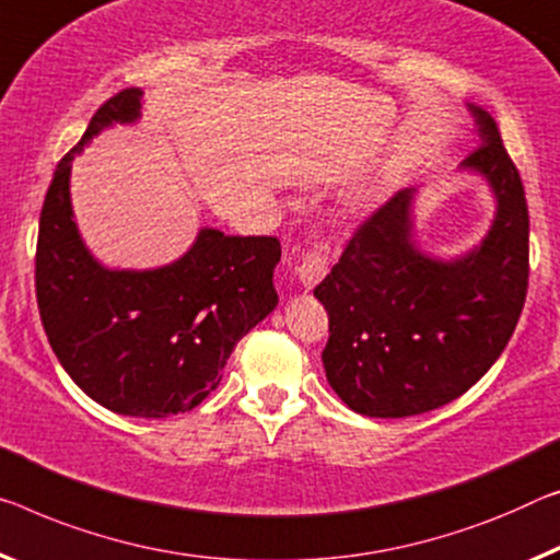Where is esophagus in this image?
<instances>
[{
  "instance_id": "obj_1",
  "label": "esophagus",
  "mask_w": 560,
  "mask_h": 560,
  "mask_svg": "<svg viewBox=\"0 0 560 560\" xmlns=\"http://www.w3.org/2000/svg\"><path fill=\"white\" fill-rule=\"evenodd\" d=\"M330 270V243L328 240H320V243H313V247L303 255V260L295 268L298 280L303 288H315L325 275Z\"/></svg>"
}]
</instances>
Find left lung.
I'll list each match as a JSON object with an SVG mask.
<instances>
[{"mask_svg":"<svg viewBox=\"0 0 560 560\" xmlns=\"http://www.w3.org/2000/svg\"><path fill=\"white\" fill-rule=\"evenodd\" d=\"M480 144L460 167L495 197L488 235L455 260L412 243V197L395 192L355 230L315 298L328 310L325 375L350 410L408 418L466 393L509 346L528 292V205L495 119L468 105Z\"/></svg>","mask_w":560,"mask_h":560,"instance_id":"left-lung-1","label":"left lung"}]
</instances>
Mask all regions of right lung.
Segmentation results:
<instances>
[{"instance_id": "1", "label": "right lung", "mask_w": 560, "mask_h": 560, "mask_svg": "<svg viewBox=\"0 0 560 560\" xmlns=\"http://www.w3.org/2000/svg\"><path fill=\"white\" fill-rule=\"evenodd\" d=\"M142 90H122L59 160L42 205L34 285L47 340L67 375L119 416L187 412L222 381L230 352L278 305V237L202 228L179 260L154 270H109L77 230L74 154L112 125L140 119Z\"/></svg>"}]
</instances>
